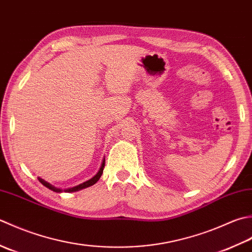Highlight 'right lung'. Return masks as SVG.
<instances>
[{
  "label": "right lung",
  "instance_id": "right-lung-1",
  "mask_svg": "<svg viewBox=\"0 0 252 252\" xmlns=\"http://www.w3.org/2000/svg\"><path fill=\"white\" fill-rule=\"evenodd\" d=\"M104 165H105V158H103V162H102V165H101V167H100V169H99V172L96 173V175H94V176L92 177L91 179H89V181H87V182H85V183H83V184L78 185V186L73 187V188L65 189L64 191H66V192H74V191H78V190H81V189L87 188V187H90V186H92V185H94L97 181H99L100 177H101V175H102V173H103ZM38 179H39V182L43 185V186H45L47 188L51 189V190H53V191H55V192H62V191H63V190H62V189H60V188H56V187L52 186V185H51V184H49L48 182L43 181L42 178L38 177Z\"/></svg>",
  "mask_w": 252,
  "mask_h": 252
}]
</instances>
